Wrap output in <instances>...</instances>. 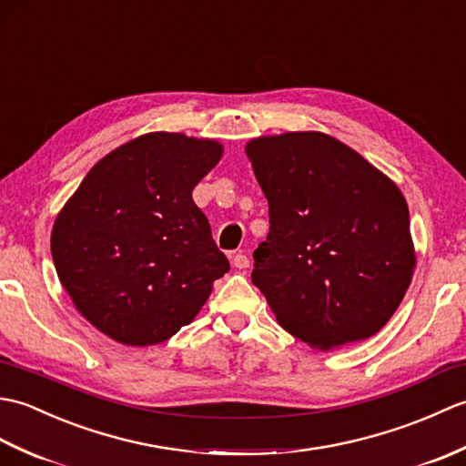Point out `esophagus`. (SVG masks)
I'll list each match as a JSON object with an SVG mask.
<instances>
[{
    "label": "esophagus",
    "mask_w": 466,
    "mask_h": 466,
    "mask_svg": "<svg viewBox=\"0 0 466 466\" xmlns=\"http://www.w3.org/2000/svg\"><path fill=\"white\" fill-rule=\"evenodd\" d=\"M232 266H234V268H238V270L248 268V266H250L248 256H246V254H234L232 256Z\"/></svg>",
    "instance_id": "obj_1"
}]
</instances>
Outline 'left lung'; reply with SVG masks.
<instances>
[{"mask_svg":"<svg viewBox=\"0 0 466 466\" xmlns=\"http://www.w3.org/2000/svg\"><path fill=\"white\" fill-rule=\"evenodd\" d=\"M246 156L270 216L252 282L279 324L319 350L379 332L417 264L399 186L322 132L256 137Z\"/></svg>","mask_w":466,"mask_h":466,"instance_id":"left-lung-1","label":"left lung"}]
</instances>
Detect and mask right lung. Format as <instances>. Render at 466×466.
Listing matches in <instances>:
<instances>
[{"label": "right lung", "mask_w": 466, "mask_h": 466, "mask_svg": "<svg viewBox=\"0 0 466 466\" xmlns=\"http://www.w3.org/2000/svg\"><path fill=\"white\" fill-rule=\"evenodd\" d=\"M222 152L216 140L144 134L102 157L57 214V279L84 319L116 342L167 340L230 270L192 200Z\"/></svg>", "instance_id": "add662e5"}]
</instances>
